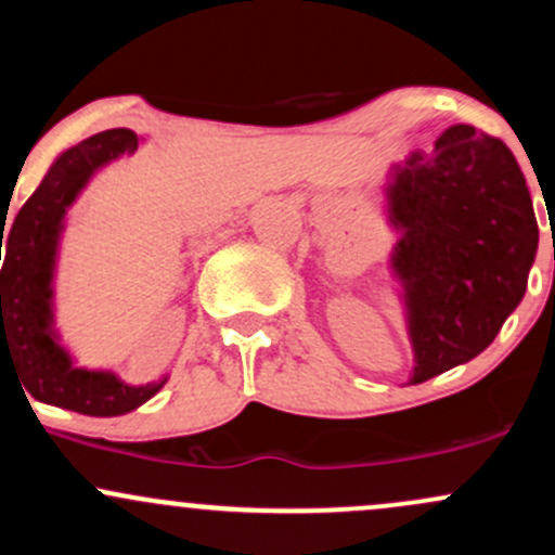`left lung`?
<instances>
[{
	"mask_svg": "<svg viewBox=\"0 0 555 555\" xmlns=\"http://www.w3.org/2000/svg\"><path fill=\"white\" fill-rule=\"evenodd\" d=\"M391 267L404 285L415 373L410 384L481 354L527 291L538 219L527 180L503 140L455 124L391 166Z\"/></svg>",
	"mask_w": 555,
	"mask_h": 555,
	"instance_id": "8db88e82",
	"label": "left lung"
}]
</instances>
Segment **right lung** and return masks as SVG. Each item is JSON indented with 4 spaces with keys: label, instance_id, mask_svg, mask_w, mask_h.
Wrapping results in <instances>:
<instances>
[{
    "label": "right lung",
    "instance_id": "right-lung-1",
    "mask_svg": "<svg viewBox=\"0 0 555 555\" xmlns=\"http://www.w3.org/2000/svg\"><path fill=\"white\" fill-rule=\"evenodd\" d=\"M137 142L132 129H108L65 151L17 211L2 264V373L13 367L39 402L94 418L132 413L166 384L129 386L113 373L74 367L52 333V270L65 211L94 169L134 153Z\"/></svg>",
    "mask_w": 555,
    "mask_h": 555
}]
</instances>
